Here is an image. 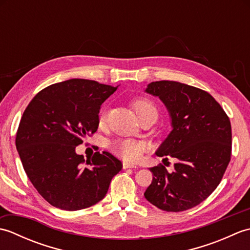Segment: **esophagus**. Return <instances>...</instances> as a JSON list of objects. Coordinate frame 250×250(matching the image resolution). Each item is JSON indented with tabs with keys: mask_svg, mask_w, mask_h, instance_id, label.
Listing matches in <instances>:
<instances>
[{
	"mask_svg": "<svg viewBox=\"0 0 250 250\" xmlns=\"http://www.w3.org/2000/svg\"><path fill=\"white\" fill-rule=\"evenodd\" d=\"M122 167H124V168H135L136 164L130 163V162H124V163H122Z\"/></svg>",
	"mask_w": 250,
	"mask_h": 250,
	"instance_id": "obj_1",
	"label": "esophagus"
}]
</instances>
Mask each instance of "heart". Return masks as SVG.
<instances>
[{
    "mask_svg": "<svg viewBox=\"0 0 250 250\" xmlns=\"http://www.w3.org/2000/svg\"><path fill=\"white\" fill-rule=\"evenodd\" d=\"M134 108L139 116L149 113V111H155V113H157L156 106L145 99L136 100L134 102ZM106 117H107V113H106V110H103L100 115L101 122H104L106 120ZM144 149L145 145L143 144V143L136 142L133 140H122L119 142H116L111 145V150L114 151V153L128 161L137 160V159L141 157Z\"/></svg>",
    "mask_w": 250,
    "mask_h": 250,
    "instance_id": "1",
    "label": "heart"
}]
</instances>
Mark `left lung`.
<instances>
[{
    "mask_svg": "<svg viewBox=\"0 0 250 250\" xmlns=\"http://www.w3.org/2000/svg\"><path fill=\"white\" fill-rule=\"evenodd\" d=\"M145 92L159 98L171 119V132L156 151L176 159L174 171L153 167L145 198L158 208L183 211L203 202L219 185L231 158V124L211 95L173 81L152 82Z\"/></svg>",
    "mask_w": 250,
    "mask_h": 250,
    "instance_id": "left-lung-1",
    "label": "left lung"
}]
</instances>
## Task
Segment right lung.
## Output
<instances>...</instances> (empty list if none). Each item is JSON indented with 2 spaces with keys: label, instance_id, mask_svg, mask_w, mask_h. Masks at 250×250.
<instances>
[{
  "label": "right lung",
  "instance_id": "right-lung-1",
  "mask_svg": "<svg viewBox=\"0 0 250 250\" xmlns=\"http://www.w3.org/2000/svg\"><path fill=\"white\" fill-rule=\"evenodd\" d=\"M117 87L73 78L42 90L21 117L16 148L32 185L57 208L78 210L107 193L122 163L108 151L87 159L76 146L98 130L101 105Z\"/></svg>",
  "mask_w": 250,
  "mask_h": 250
}]
</instances>
